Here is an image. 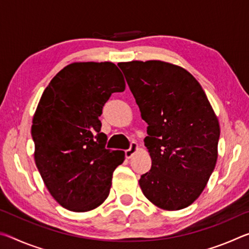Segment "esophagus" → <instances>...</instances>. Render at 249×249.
<instances>
[{"label": "esophagus", "mask_w": 249, "mask_h": 249, "mask_svg": "<svg viewBox=\"0 0 249 249\" xmlns=\"http://www.w3.org/2000/svg\"><path fill=\"white\" fill-rule=\"evenodd\" d=\"M137 149H138L137 142H130V147H129V148L125 150L126 158H132L133 155L137 151Z\"/></svg>", "instance_id": "34e87169"}]
</instances>
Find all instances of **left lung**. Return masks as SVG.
<instances>
[{
  "label": "left lung",
  "instance_id": "1",
  "mask_svg": "<svg viewBox=\"0 0 249 249\" xmlns=\"http://www.w3.org/2000/svg\"><path fill=\"white\" fill-rule=\"evenodd\" d=\"M148 127L151 168L140 179L144 196L176 211L204 190L217 160L220 125L200 83L179 66L159 60L119 65Z\"/></svg>",
  "mask_w": 249,
  "mask_h": 249
}]
</instances>
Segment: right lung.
I'll use <instances>...</instances> for the list:
<instances>
[{
	"instance_id": "right-lung-1",
	"label": "right lung",
	"mask_w": 249,
	"mask_h": 249,
	"mask_svg": "<svg viewBox=\"0 0 249 249\" xmlns=\"http://www.w3.org/2000/svg\"><path fill=\"white\" fill-rule=\"evenodd\" d=\"M123 74L112 62H74L54 75L41 95L32 125L35 162L50 195L73 212H87L108 196L122 150L105 148L104 104L123 92Z\"/></svg>"
}]
</instances>
